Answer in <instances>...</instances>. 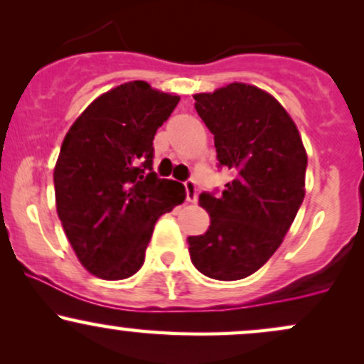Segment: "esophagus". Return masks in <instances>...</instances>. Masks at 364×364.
<instances>
[{
  "label": "esophagus",
  "mask_w": 364,
  "mask_h": 364,
  "mask_svg": "<svg viewBox=\"0 0 364 364\" xmlns=\"http://www.w3.org/2000/svg\"><path fill=\"white\" fill-rule=\"evenodd\" d=\"M185 191H186V200L195 203L198 200V188H196V183L193 179H186L185 181Z\"/></svg>",
  "instance_id": "esophagus-1"
}]
</instances>
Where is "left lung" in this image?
<instances>
[{
  "instance_id": "left-lung-1",
  "label": "left lung",
  "mask_w": 364,
  "mask_h": 364,
  "mask_svg": "<svg viewBox=\"0 0 364 364\" xmlns=\"http://www.w3.org/2000/svg\"><path fill=\"white\" fill-rule=\"evenodd\" d=\"M193 98L215 140L218 168L234 179L218 195H200L210 227L188 237V249L205 277L234 282L259 269L283 242L305 196L307 154L290 115L259 87L232 82Z\"/></svg>"
}]
</instances>
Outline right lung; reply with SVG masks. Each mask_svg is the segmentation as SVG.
I'll return each instance as SVG.
<instances>
[{
  "mask_svg": "<svg viewBox=\"0 0 364 364\" xmlns=\"http://www.w3.org/2000/svg\"><path fill=\"white\" fill-rule=\"evenodd\" d=\"M179 96L134 81L96 98L74 122L54 169L57 215L81 264L103 279L142 268L154 225L185 188L152 171V140Z\"/></svg>",
  "mask_w": 364,
  "mask_h": 364,
  "instance_id": "obj_1",
  "label": "right lung"
}]
</instances>
